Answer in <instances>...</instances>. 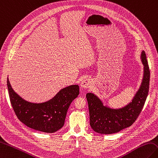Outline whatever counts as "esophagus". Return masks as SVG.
Wrapping results in <instances>:
<instances>
[{
  "label": "esophagus",
  "instance_id": "esophagus-1",
  "mask_svg": "<svg viewBox=\"0 0 158 158\" xmlns=\"http://www.w3.org/2000/svg\"><path fill=\"white\" fill-rule=\"evenodd\" d=\"M93 85V81L89 78H85L80 83L81 89H89Z\"/></svg>",
  "mask_w": 158,
  "mask_h": 158
}]
</instances>
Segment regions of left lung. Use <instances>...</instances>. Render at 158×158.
<instances>
[{"instance_id": "8db88e82", "label": "left lung", "mask_w": 158, "mask_h": 158, "mask_svg": "<svg viewBox=\"0 0 158 158\" xmlns=\"http://www.w3.org/2000/svg\"><path fill=\"white\" fill-rule=\"evenodd\" d=\"M143 65V77L137 92L127 106L118 109L103 106V101L94 93L86 94L89 104L90 125L94 132L110 135L128 128L137 119L148 94L150 72L144 51L141 54Z\"/></svg>"}]
</instances>
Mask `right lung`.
Wrapping results in <instances>:
<instances>
[{
    "label": "right lung",
    "instance_id": "1",
    "mask_svg": "<svg viewBox=\"0 0 158 158\" xmlns=\"http://www.w3.org/2000/svg\"><path fill=\"white\" fill-rule=\"evenodd\" d=\"M10 101L19 120L27 127L44 132L52 133L64 125L68 108L79 94L78 85L61 89L51 99L35 103L27 101L12 89L7 78Z\"/></svg>",
    "mask_w": 158,
    "mask_h": 158
}]
</instances>
